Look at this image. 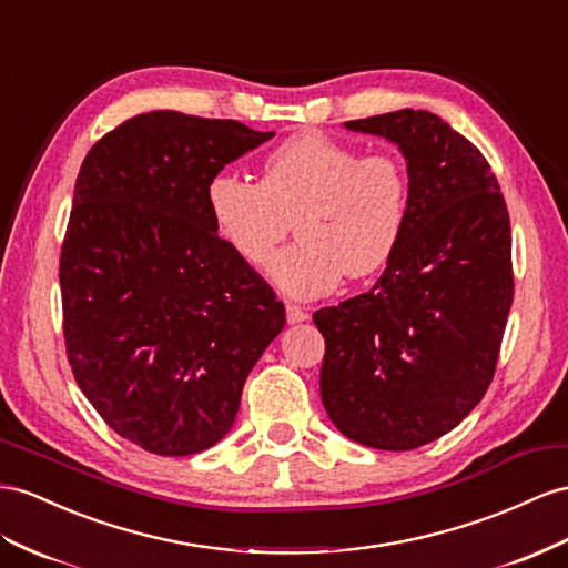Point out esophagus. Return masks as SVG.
<instances>
[{"instance_id":"esophagus-1","label":"esophagus","mask_w":568,"mask_h":568,"mask_svg":"<svg viewBox=\"0 0 568 568\" xmlns=\"http://www.w3.org/2000/svg\"><path fill=\"white\" fill-rule=\"evenodd\" d=\"M285 314H287V324H302V322H307V318H310V314L304 312L302 307H297V304H287Z\"/></svg>"}]
</instances>
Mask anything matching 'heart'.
Listing matches in <instances>:
<instances>
[{
  "label": "heart",
  "instance_id": "b5f03b06",
  "mask_svg": "<svg viewBox=\"0 0 568 568\" xmlns=\"http://www.w3.org/2000/svg\"><path fill=\"white\" fill-rule=\"evenodd\" d=\"M206 209L217 237L250 266L268 264L295 221L300 240L273 258L271 281L312 300L336 290L345 273L367 278L394 258L410 180L396 155H359L322 132H300L266 155L261 182L215 172Z\"/></svg>",
  "mask_w": 568,
  "mask_h": 568
}]
</instances>
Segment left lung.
<instances>
[{"label": "left lung", "mask_w": 568, "mask_h": 568, "mask_svg": "<svg viewBox=\"0 0 568 568\" xmlns=\"http://www.w3.org/2000/svg\"><path fill=\"white\" fill-rule=\"evenodd\" d=\"M345 129L398 145L410 211L369 293L314 312L322 400L347 439L410 450L454 429L491 384L514 302L511 223L485 155L436 114L408 108Z\"/></svg>", "instance_id": "obj_1"}]
</instances>
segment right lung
<instances>
[{
  "mask_svg": "<svg viewBox=\"0 0 568 568\" xmlns=\"http://www.w3.org/2000/svg\"><path fill=\"white\" fill-rule=\"evenodd\" d=\"M271 136L155 110L112 129L79 170L60 256L67 357L108 427L151 454L221 442L285 326L206 209L213 174Z\"/></svg>",
  "mask_w": 568,
  "mask_h": 568,
  "instance_id": "right-lung-1",
  "label": "right lung"
}]
</instances>
